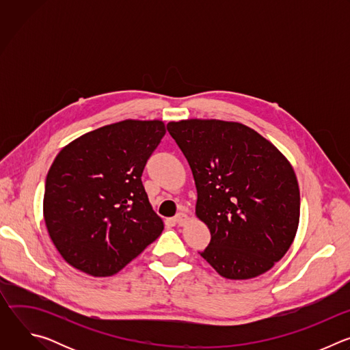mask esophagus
Wrapping results in <instances>:
<instances>
[{
    "label": "esophagus",
    "instance_id": "34e87169",
    "mask_svg": "<svg viewBox=\"0 0 350 350\" xmlns=\"http://www.w3.org/2000/svg\"><path fill=\"white\" fill-rule=\"evenodd\" d=\"M174 221H176V224H178V226H184V224L188 221V216H187L184 212H180V213H177V216L174 217Z\"/></svg>",
    "mask_w": 350,
    "mask_h": 350
}]
</instances>
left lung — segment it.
Masks as SVG:
<instances>
[{
	"label": "left lung",
	"mask_w": 350,
	"mask_h": 350,
	"mask_svg": "<svg viewBox=\"0 0 350 350\" xmlns=\"http://www.w3.org/2000/svg\"><path fill=\"white\" fill-rule=\"evenodd\" d=\"M167 131L193 174L195 213L211 231L201 256L224 278L270 270L289 249L301 195L286 158L259 133L237 122L188 119Z\"/></svg>",
	"instance_id": "obj_1"
}]
</instances>
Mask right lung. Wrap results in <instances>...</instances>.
I'll list each match as a JSON object with an SVG mask.
<instances>
[{"instance_id":"right-lung-1","label":"right lung","mask_w":350,"mask_h":350,"mask_svg":"<svg viewBox=\"0 0 350 350\" xmlns=\"http://www.w3.org/2000/svg\"><path fill=\"white\" fill-rule=\"evenodd\" d=\"M166 134L161 120H123L90 131L57 155L45 180L44 220L75 269L109 277L163 231L141 181Z\"/></svg>"}]
</instances>
